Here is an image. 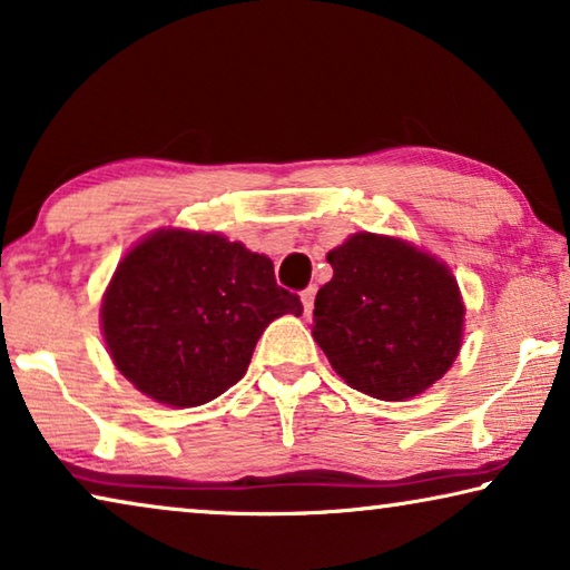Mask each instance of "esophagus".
<instances>
[{
	"label": "esophagus",
	"mask_w": 570,
	"mask_h": 570,
	"mask_svg": "<svg viewBox=\"0 0 570 570\" xmlns=\"http://www.w3.org/2000/svg\"><path fill=\"white\" fill-rule=\"evenodd\" d=\"M314 294H317V288L314 286H307L302 292V304H304V314H312L314 309Z\"/></svg>",
	"instance_id": "34e87169"
}]
</instances>
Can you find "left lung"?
I'll return each mask as SVG.
<instances>
[{"label": "left lung", "mask_w": 570, "mask_h": 570, "mask_svg": "<svg viewBox=\"0 0 570 570\" xmlns=\"http://www.w3.org/2000/svg\"><path fill=\"white\" fill-rule=\"evenodd\" d=\"M327 263L333 278L314 299L312 335L345 384L399 402L453 366L465 309L445 263L371 233L330 250Z\"/></svg>", "instance_id": "1"}]
</instances>
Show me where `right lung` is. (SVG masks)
Returning <instances> with one entry per match:
<instances>
[{
    "label": "right lung",
    "instance_id": "add662e5",
    "mask_svg": "<svg viewBox=\"0 0 570 570\" xmlns=\"http://www.w3.org/2000/svg\"><path fill=\"white\" fill-rule=\"evenodd\" d=\"M274 263L223 235L160 230L127 253L101 330L115 366L168 406H199L248 371L268 322L302 314Z\"/></svg>",
    "mask_w": 570,
    "mask_h": 570
}]
</instances>
